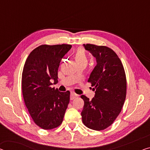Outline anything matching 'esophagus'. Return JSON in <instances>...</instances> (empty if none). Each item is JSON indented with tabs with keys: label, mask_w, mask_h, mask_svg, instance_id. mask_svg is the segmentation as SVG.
I'll use <instances>...</instances> for the list:
<instances>
[{
	"label": "esophagus",
	"mask_w": 150,
	"mask_h": 150,
	"mask_svg": "<svg viewBox=\"0 0 150 150\" xmlns=\"http://www.w3.org/2000/svg\"><path fill=\"white\" fill-rule=\"evenodd\" d=\"M77 96V95L75 94V93H71V96H70V99L71 100H74Z\"/></svg>",
	"instance_id": "34e87169"
}]
</instances>
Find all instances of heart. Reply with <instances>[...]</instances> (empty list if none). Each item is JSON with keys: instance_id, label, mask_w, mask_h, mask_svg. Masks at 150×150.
<instances>
[{"instance_id": "heart-1", "label": "heart", "mask_w": 150, "mask_h": 150, "mask_svg": "<svg viewBox=\"0 0 150 150\" xmlns=\"http://www.w3.org/2000/svg\"><path fill=\"white\" fill-rule=\"evenodd\" d=\"M75 59L76 62L78 63H86L87 64L88 62V59H87V56L86 52L83 49L79 48L77 49L75 54Z\"/></svg>"}]
</instances>
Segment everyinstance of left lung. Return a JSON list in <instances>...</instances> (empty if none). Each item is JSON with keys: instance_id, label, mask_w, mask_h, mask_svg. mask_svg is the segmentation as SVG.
<instances>
[{"instance_id": "8db88e82", "label": "left lung", "mask_w": 150, "mask_h": 150, "mask_svg": "<svg viewBox=\"0 0 150 150\" xmlns=\"http://www.w3.org/2000/svg\"><path fill=\"white\" fill-rule=\"evenodd\" d=\"M83 45L96 58L97 64L88 79L94 87V97L89 100L81 96L84 100L82 121L93 130H104L113 123L121 111L126 98V76L121 61L112 49L90 44Z\"/></svg>"}]
</instances>
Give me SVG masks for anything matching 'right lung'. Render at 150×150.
I'll use <instances>...</instances> for the list:
<instances>
[{"mask_svg":"<svg viewBox=\"0 0 150 150\" xmlns=\"http://www.w3.org/2000/svg\"><path fill=\"white\" fill-rule=\"evenodd\" d=\"M69 44L41 45L28 56L22 73V92L25 106L38 126L52 129L62 123L70 91L51 88L58 83V69Z\"/></svg>","mask_w":150,"mask_h":150,"instance_id":"add662e5","label":"right lung"}]
</instances>
